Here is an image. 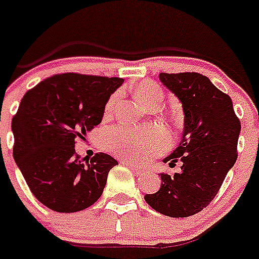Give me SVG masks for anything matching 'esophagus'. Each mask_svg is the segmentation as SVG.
Returning <instances> with one entry per match:
<instances>
[{
    "mask_svg": "<svg viewBox=\"0 0 259 259\" xmlns=\"http://www.w3.org/2000/svg\"><path fill=\"white\" fill-rule=\"evenodd\" d=\"M123 163H124V164H125V165H128V167H130V168H131L132 171H134V172L138 174V175H139V174H142V172H143V169L140 168V167H138V165L132 164V163H130V162H125V160H124Z\"/></svg>",
    "mask_w": 259,
    "mask_h": 259,
    "instance_id": "esophagus-1",
    "label": "esophagus"
}]
</instances>
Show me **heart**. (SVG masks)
<instances>
[{
  "label": "heart",
  "instance_id": "b5f03b06",
  "mask_svg": "<svg viewBox=\"0 0 259 259\" xmlns=\"http://www.w3.org/2000/svg\"><path fill=\"white\" fill-rule=\"evenodd\" d=\"M136 96L143 104L150 107L154 101L162 100V90L155 82L146 81L136 87ZM116 96H112L107 103V111H111L115 105ZM167 143V135L162 128H152L148 131H134L128 128H115L108 135V148L113 154L130 160H146Z\"/></svg>",
  "mask_w": 259,
  "mask_h": 259
}]
</instances>
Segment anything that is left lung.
Instances as JSON below:
<instances>
[{"mask_svg":"<svg viewBox=\"0 0 259 259\" xmlns=\"http://www.w3.org/2000/svg\"><path fill=\"white\" fill-rule=\"evenodd\" d=\"M159 80L185 113L181 143L163 162H182V167L174 177L160 174V188L144 200L160 214L186 218L202 211L218 194L237 160L241 123L230 96L203 74L160 73Z\"/></svg>","mask_w":259,"mask_h":259,"instance_id":"8db88e82","label":"left lung"}]
</instances>
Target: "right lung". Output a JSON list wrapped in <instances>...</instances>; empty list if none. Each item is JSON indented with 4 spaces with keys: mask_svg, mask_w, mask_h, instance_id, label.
I'll return each mask as SVG.
<instances>
[{
    "mask_svg": "<svg viewBox=\"0 0 259 259\" xmlns=\"http://www.w3.org/2000/svg\"><path fill=\"white\" fill-rule=\"evenodd\" d=\"M124 82L119 77L80 73L45 78L22 97L12 120L13 158L30 191L57 212L85 210L103 194L117 162L96 154L82 164L74 140L101 123L105 104Z\"/></svg>",
    "mask_w": 259,
    "mask_h": 259,
    "instance_id": "add662e5",
    "label": "right lung"
}]
</instances>
